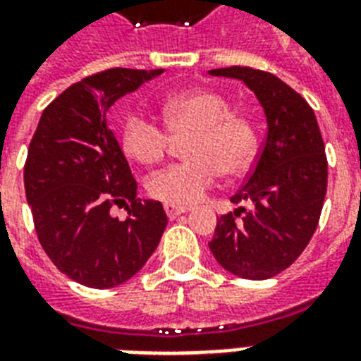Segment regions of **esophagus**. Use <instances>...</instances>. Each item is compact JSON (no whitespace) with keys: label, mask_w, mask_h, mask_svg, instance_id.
I'll use <instances>...</instances> for the list:
<instances>
[{"label":"esophagus","mask_w":361,"mask_h":361,"mask_svg":"<svg viewBox=\"0 0 361 361\" xmlns=\"http://www.w3.org/2000/svg\"><path fill=\"white\" fill-rule=\"evenodd\" d=\"M164 212H166V215H169V219H176V217H180L181 214H187L189 208L176 206V204H164Z\"/></svg>","instance_id":"esophagus-1"}]
</instances>
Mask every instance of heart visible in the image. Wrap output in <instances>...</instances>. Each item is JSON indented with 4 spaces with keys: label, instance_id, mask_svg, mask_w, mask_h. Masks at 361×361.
<instances>
[{
    "label": "heart",
    "instance_id": "1",
    "mask_svg": "<svg viewBox=\"0 0 361 361\" xmlns=\"http://www.w3.org/2000/svg\"><path fill=\"white\" fill-rule=\"evenodd\" d=\"M163 118L174 136H187V163L170 164L147 180V192L166 204L200 202L219 174L236 178L251 169L257 133L245 116L234 114L228 99L212 90L172 93L163 101ZM169 133L140 112H130L121 129V147L140 164H155L169 147Z\"/></svg>",
    "mask_w": 361,
    "mask_h": 361
}]
</instances>
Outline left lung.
<instances>
[{
    "instance_id": "1",
    "label": "left lung",
    "mask_w": 361,
    "mask_h": 361,
    "mask_svg": "<svg viewBox=\"0 0 361 361\" xmlns=\"http://www.w3.org/2000/svg\"><path fill=\"white\" fill-rule=\"evenodd\" d=\"M208 73L243 82L268 123L257 164L231 198L252 208L221 215L209 251L238 277L269 279L302 255L317 231L328 185L324 142L307 101L271 73L238 65Z\"/></svg>"
}]
</instances>
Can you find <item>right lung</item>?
I'll return each instance as SVG.
<instances>
[{
  "label": "right lung",
  "mask_w": 361,
  "mask_h": 361,
  "mask_svg": "<svg viewBox=\"0 0 361 361\" xmlns=\"http://www.w3.org/2000/svg\"><path fill=\"white\" fill-rule=\"evenodd\" d=\"M163 71L116 67L76 82L44 109L31 138L24 187L37 238L56 268L80 285L129 281L166 228L163 204L136 198V180L106 121L118 99ZM112 205H125L130 217L112 218Z\"/></svg>",
  "instance_id": "1"
}]
</instances>
